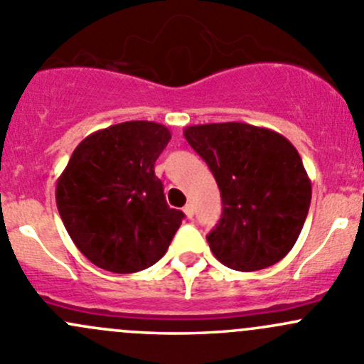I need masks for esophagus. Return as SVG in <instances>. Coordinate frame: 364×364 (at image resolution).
<instances>
[{
	"mask_svg": "<svg viewBox=\"0 0 364 364\" xmlns=\"http://www.w3.org/2000/svg\"><path fill=\"white\" fill-rule=\"evenodd\" d=\"M183 211H185L186 218H193V205L192 204H186L185 208H183Z\"/></svg>",
	"mask_w": 364,
	"mask_h": 364,
	"instance_id": "34e87169",
	"label": "esophagus"
}]
</instances>
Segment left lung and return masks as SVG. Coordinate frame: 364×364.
<instances>
[{"instance_id":"left-lung-1","label":"left lung","mask_w":364,"mask_h":364,"mask_svg":"<svg viewBox=\"0 0 364 364\" xmlns=\"http://www.w3.org/2000/svg\"><path fill=\"white\" fill-rule=\"evenodd\" d=\"M183 134L211 168L222 196V218L208 234L213 255L236 271L264 269L284 259L311 200V181L291 141L237 121L193 124Z\"/></svg>"}]
</instances>
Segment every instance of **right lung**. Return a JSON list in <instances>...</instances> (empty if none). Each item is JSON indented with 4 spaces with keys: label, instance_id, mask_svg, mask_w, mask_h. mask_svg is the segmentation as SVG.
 Returning a JSON list of instances; mask_svg holds the SVG:
<instances>
[{
    "label": "right lung",
    "instance_id": "right-lung-1",
    "mask_svg": "<svg viewBox=\"0 0 364 364\" xmlns=\"http://www.w3.org/2000/svg\"><path fill=\"white\" fill-rule=\"evenodd\" d=\"M167 127L124 121L87 135L56 183L65 229L80 253L112 273H137L167 252L183 213L167 205L155 161Z\"/></svg>",
    "mask_w": 364,
    "mask_h": 364
}]
</instances>
